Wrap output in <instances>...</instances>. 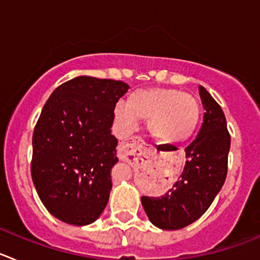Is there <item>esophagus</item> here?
Here are the masks:
<instances>
[{
	"label": "esophagus",
	"instance_id": "esophagus-1",
	"mask_svg": "<svg viewBox=\"0 0 260 260\" xmlns=\"http://www.w3.org/2000/svg\"><path fill=\"white\" fill-rule=\"evenodd\" d=\"M146 143L141 137H133L130 141L125 142L118 147V157L121 160H127L128 156H134L137 151L143 150Z\"/></svg>",
	"mask_w": 260,
	"mask_h": 260
}]
</instances>
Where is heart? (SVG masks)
Listing matches in <instances>:
<instances>
[{
	"mask_svg": "<svg viewBox=\"0 0 260 260\" xmlns=\"http://www.w3.org/2000/svg\"><path fill=\"white\" fill-rule=\"evenodd\" d=\"M201 104L194 95L176 88L137 89L116 108L117 118L132 126L148 121V132L164 144L189 141L201 122Z\"/></svg>",
	"mask_w": 260,
	"mask_h": 260,
	"instance_id": "heart-1",
	"label": "heart"
}]
</instances>
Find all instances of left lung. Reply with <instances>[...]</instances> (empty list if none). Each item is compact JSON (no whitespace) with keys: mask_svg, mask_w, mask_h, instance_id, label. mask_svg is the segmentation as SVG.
I'll return each instance as SVG.
<instances>
[{"mask_svg":"<svg viewBox=\"0 0 260 260\" xmlns=\"http://www.w3.org/2000/svg\"><path fill=\"white\" fill-rule=\"evenodd\" d=\"M203 123L195 141L185 148L186 164L180 180L161 197H142L150 221L165 231L185 228L198 220L219 194L228 172L231 135L221 107L199 86Z\"/></svg>","mask_w":260,"mask_h":260,"instance_id":"1","label":"left lung"}]
</instances>
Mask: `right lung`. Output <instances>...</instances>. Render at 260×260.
Listing matches in <instances>:
<instances>
[{
	"mask_svg": "<svg viewBox=\"0 0 260 260\" xmlns=\"http://www.w3.org/2000/svg\"><path fill=\"white\" fill-rule=\"evenodd\" d=\"M130 87L121 80L77 77L52 92L34 130L31 176L56 219L88 225L102 215L118 161L114 108Z\"/></svg>",
	"mask_w": 260,
	"mask_h": 260,
	"instance_id": "obj_1",
	"label": "right lung"
}]
</instances>
